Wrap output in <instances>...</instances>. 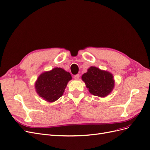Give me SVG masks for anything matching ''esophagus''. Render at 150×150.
<instances>
[{"label": "esophagus", "mask_w": 150, "mask_h": 150, "mask_svg": "<svg viewBox=\"0 0 150 150\" xmlns=\"http://www.w3.org/2000/svg\"><path fill=\"white\" fill-rule=\"evenodd\" d=\"M79 77H80V76H79V74H76V75H74V79H78L79 78Z\"/></svg>", "instance_id": "1"}]
</instances>
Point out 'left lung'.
Returning <instances> with one entry per match:
<instances>
[{"label": "left lung", "mask_w": 150, "mask_h": 150, "mask_svg": "<svg viewBox=\"0 0 150 150\" xmlns=\"http://www.w3.org/2000/svg\"><path fill=\"white\" fill-rule=\"evenodd\" d=\"M82 79L94 96L105 97L114 88L115 81L110 72L101 71L96 67H91L82 76Z\"/></svg>", "instance_id": "obj_1"}]
</instances>
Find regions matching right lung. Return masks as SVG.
Returning a JSON list of instances; mask_svg holds the SVG:
<instances>
[{
	"label": "right lung",
	"mask_w": 150,
	"mask_h": 150,
	"mask_svg": "<svg viewBox=\"0 0 150 150\" xmlns=\"http://www.w3.org/2000/svg\"><path fill=\"white\" fill-rule=\"evenodd\" d=\"M72 79L69 72L56 67L40 75L35 82L39 96L49 102H54L62 96L68 81Z\"/></svg>",
	"instance_id": "add662e5"
}]
</instances>
